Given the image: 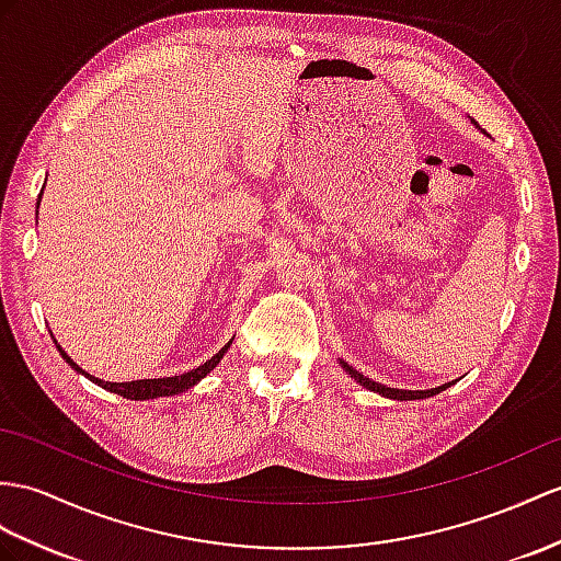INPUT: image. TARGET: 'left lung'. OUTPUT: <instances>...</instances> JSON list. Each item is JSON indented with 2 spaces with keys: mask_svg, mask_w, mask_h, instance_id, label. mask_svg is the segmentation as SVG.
<instances>
[{
  "mask_svg": "<svg viewBox=\"0 0 561 561\" xmlns=\"http://www.w3.org/2000/svg\"><path fill=\"white\" fill-rule=\"evenodd\" d=\"M343 368H345V371H350V376H352L354 380H357V383H362L364 388L374 390V392L386 394V398H390V400H423V398H433V394H438L440 390L453 386V383H445V386H440V388H431V390H398V388H386V386L376 383V380L366 378L364 374L357 371V368H352L347 362H343Z\"/></svg>",
  "mask_w": 561,
  "mask_h": 561,
  "instance_id": "8db88e82",
  "label": "left lung"
}]
</instances>
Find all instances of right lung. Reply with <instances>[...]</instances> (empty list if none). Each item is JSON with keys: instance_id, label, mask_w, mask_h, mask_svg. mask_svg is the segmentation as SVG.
Returning <instances> with one entry per match:
<instances>
[{"instance_id": "obj_1", "label": "right lung", "mask_w": 561, "mask_h": 561, "mask_svg": "<svg viewBox=\"0 0 561 561\" xmlns=\"http://www.w3.org/2000/svg\"><path fill=\"white\" fill-rule=\"evenodd\" d=\"M43 195V193H39ZM37 207H39V197H37ZM230 343H233V340H230ZM230 343L226 345V347H221L218 350L214 357L209 359V362H204L202 366H197V368H193V371H187V374H181V376H169V378H145V380H128V383H104V380H100V378H94V376H90V374H85L83 368H80L71 357H68V354L59 347V352H61V357L66 359V364L71 366V368H76V371H80L83 376H88L92 383H98V386H102L104 390H108V392H116V394H121V398H128V400H154V398H169V394H178V392H183V390H187V388H193L197 380H202L204 376H207L211 368L224 359V354H226V350L230 347Z\"/></svg>"}]
</instances>
